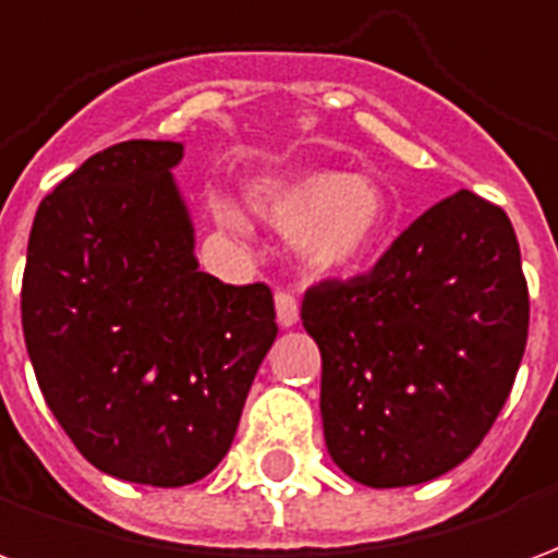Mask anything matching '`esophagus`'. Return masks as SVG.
<instances>
[{
  "label": "esophagus",
  "mask_w": 558,
  "mask_h": 558,
  "mask_svg": "<svg viewBox=\"0 0 558 558\" xmlns=\"http://www.w3.org/2000/svg\"><path fill=\"white\" fill-rule=\"evenodd\" d=\"M275 307H278V323L283 328H290L299 323V302H295L292 292L278 290V295H275Z\"/></svg>",
  "instance_id": "esophagus-1"
}]
</instances>
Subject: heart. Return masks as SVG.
<instances>
[{
  "instance_id": "1",
  "label": "heart",
  "mask_w": 558,
  "mask_h": 558,
  "mask_svg": "<svg viewBox=\"0 0 558 558\" xmlns=\"http://www.w3.org/2000/svg\"><path fill=\"white\" fill-rule=\"evenodd\" d=\"M251 206L268 227L299 235V254L319 275L347 271L362 263L391 223L383 187L364 175L343 172H307L302 179L256 191ZM208 208L227 232H247V218L230 196H211Z\"/></svg>"
}]
</instances>
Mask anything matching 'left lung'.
<instances>
[{
    "label": "left lung",
    "mask_w": 558,
    "mask_h": 558,
    "mask_svg": "<svg viewBox=\"0 0 558 558\" xmlns=\"http://www.w3.org/2000/svg\"><path fill=\"white\" fill-rule=\"evenodd\" d=\"M302 323L323 355L331 460L379 490L439 478L487 436L526 350L514 227L499 206L457 191L367 275L314 283Z\"/></svg>",
    "instance_id": "8db88e82"
}]
</instances>
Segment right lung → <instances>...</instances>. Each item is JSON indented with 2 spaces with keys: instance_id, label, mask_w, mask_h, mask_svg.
<instances>
[{
  "instance_id": "add662e5",
  "label": "right lung",
  "mask_w": 558,
  "mask_h": 558,
  "mask_svg": "<svg viewBox=\"0 0 558 558\" xmlns=\"http://www.w3.org/2000/svg\"><path fill=\"white\" fill-rule=\"evenodd\" d=\"M182 143L92 155L38 206L23 338L47 407L92 466L151 487L206 478L230 451L278 338L266 283L199 271L172 179Z\"/></svg>"
}]
</instances>
